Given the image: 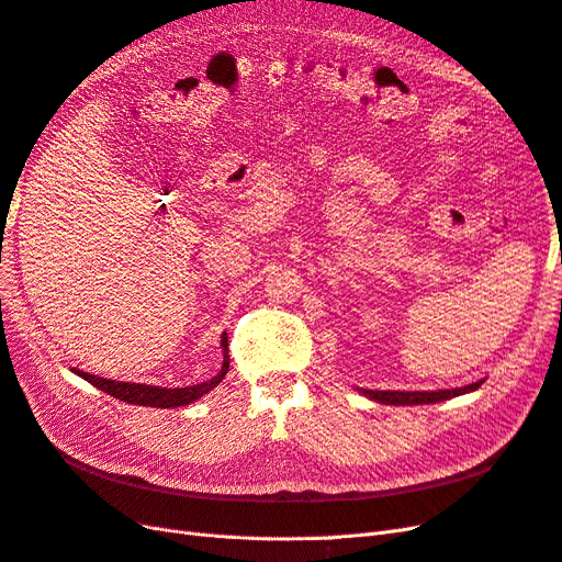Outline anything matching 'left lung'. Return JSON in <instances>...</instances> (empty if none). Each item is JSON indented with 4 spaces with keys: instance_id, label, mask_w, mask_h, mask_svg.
Segmentation results:
<instances>
[{
    "instance_id": "left-lung-1",
    "label": "left lung",
    "mask_w": 562,
    "mask_h": 562,
    "mask_svg": "<svg viewBox=\"0 0 562 562\" xmlns=\"http://www.w3.org/2000/svg\"><path fill=\"white\" fill-rule=\"evenodd\" d=\"M485 380H479L467 386L459 389H438V391H372V389H361V394L368 398L384 403V405H424V403H438V401H448L454 396L469 394V391H475Z\"/></svg>"
}]
</instances>
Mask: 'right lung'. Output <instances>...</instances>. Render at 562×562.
Here are the masks:
<instances>
[{
	"label": "right lung",
	"mask_w": 562,
	"mask_h": 562,
	"mask_svg": "<svg viewBox=\"0 0 562 562\" xmlns=\"http://www.w3.org/2000/svg\"><path fill=\"white\" fill-rule=\"evenodd\" d=\"M220 347H223V368L217 370V375L192 386H176V389H166V386H151V384H135V382H116V380H105V378H95L89 375L83 370H75L81 380L91 382L105 394L133 403V405H147V407H180V405H190L203 394H209L211 389H215L229 370V349H227V333H223V339H220Z\"/></svg>",
	"instance_id": "obj_1"
}]
</instances>
